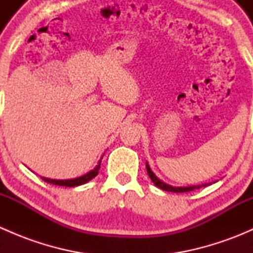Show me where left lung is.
Instances as JSON below:
<instances>
[{
  "label": "left lung",
  "mask_w": 253,
  "mask_h": 253,
  "mask_svg": "<svg viewBox=\"0 0 253 253\" xmlns=\"http://www.w3.org/2000/svg\"><path fill=\"white\" fill-rule=\"evenodd\" d=\"M145 168H147V172L148 175H149L150 180L154 182V185L157 186V187L162 188L163 191H169V192H176V193H181V192H190V191H193V190H197V188H201L202 186H207V185H202V186H188V187H172V186L170 185H167V183L162 182V181L159 180V178L157 177L154 174H153V171L150 170L149 165H148V163L145 164Z\"/></svg>",
  "instance_id": "1"
}]
</instances>
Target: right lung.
I'll return each instance as SVG.
<instances>
[{
	"label": "right lung",
	"instance_id": "obj_1",
	"mask_svg": "<svg viewBox=\"0 0 253 253\" xmlns=\"http://www.w3.org/2000/svg\"><path fill=\"white\" fill-rule=\"evenodd\" d=\"M100 163H101V160H99V164L96 165L95 169L91 170V171H89L88 174L81 176V177L72 178V180H50V178L42 177V180H44L45 182L52 183V185L66 186V187H75V186L84 185V183H86V182H88V181H90L91 178H94L96 175H98L99 170H100Z\"/></svg>",
	"mask_w": 253,
	"mask_h": 253
}]
</instances>
